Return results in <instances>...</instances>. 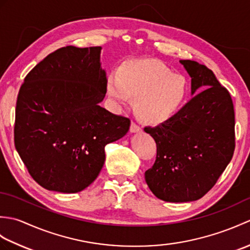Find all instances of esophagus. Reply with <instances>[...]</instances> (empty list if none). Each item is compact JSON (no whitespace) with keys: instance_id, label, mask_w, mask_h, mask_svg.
I'll return each instance as SVG.
<instances>
[{"instance_id":"34e87169","label":"esophagus","mask_w":250,"mask_h":250,"mask_svg":"<svg viewBox=\"0 0 250 250\" xmlns=\"http://www.w3.org/2000/svg\"><path fill=\"white\" fill-rule=\"evenodd\" d=\"M130 131L132 132V133H137V132H141L142 131V128L141 126L136 124V122L132 121L131 122V125H130Z\"/></svg>"}]
</instances>
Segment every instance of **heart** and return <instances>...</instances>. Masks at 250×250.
<instances>
[{"label":"heart","mask_w":250,"mask_h":250,"mask_svg":"<svg viewBox=\"0 0 250 250\" xmlns=\"http://www.w3.org/2000/svg\"><path fill=\"white\" fill-rule=\"evenodd\" d=\"M106 94L116 107L135 99L134 108L143 120L162 124L176 116L189 99L190 83L182 73L156 60H134L106 78Z\"/></svg>","instance_id":"heart-1"}]
</instances>
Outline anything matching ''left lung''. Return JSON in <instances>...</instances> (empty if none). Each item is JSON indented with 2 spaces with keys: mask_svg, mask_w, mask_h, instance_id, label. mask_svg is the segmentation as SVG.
I'll return each instance as SVG.
<instances>
[{
  "mask_svg": "<svg viewBox=\"0 0 250 250\" xmlns=\"http://www.w3.org/2000/svg\"><path fill=\"white\" fill-rule=\"evenodd\" d=\"M180 63L191 77V93L201 92L172 119L144 129L157 144L156 161L145 172V180L166 202L201 199L214 187L235 148L229 91L205 65L191 60Z\"/></svg>",
  "mask_w": 250,
  "mask_h": 250,
  "instance_id": "8db88e82",
  "label": "left lung"
}]
</instances>
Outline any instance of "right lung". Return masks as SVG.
Returning a JSON list of instances; mask_svg holds the SVG:
<instances>
[{
  "label": "right lung",
  "mask_w": 250,
  "mask_h": 250,
  "mask_svg": "<svg viewBox=\"0 0 250 250\" xmlns=\"http://www.w3.org/2000/svg\"><path fill=\"white\" fill-rule=\"evenodd\" d=\"M101 47L66 46L36 64L21 84L15 147L42 187L76 193L98 177L104 147L129 131L126 117L99 103L106 94Z\"/></svg>",
  "instance_id": "add662e5"
}]
</instances>
